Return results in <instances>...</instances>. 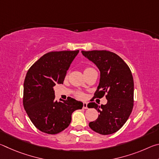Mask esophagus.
Instances as JSON below:
<instances>
[{"instance_id":"1","label":"esophagus","mask_w":159,"mask_h":159,"mask_svg":"<svg viewBox=\"0 0 159 159\" xmlns=\"http://www.w3.org/2000/svg\"><path fill=\"white\" fill-rule=\"evenodd\" d=\"M83 109H88V104L87 102H83Z\"/></svg>"}]
</instances>
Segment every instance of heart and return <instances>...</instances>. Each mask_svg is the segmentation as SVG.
I'll return each instance as SVG.
<instances>
[{
    "label": "heart",
    "instance_id": "1",
    "mask_svg": "<svg viewBox=\"0 0 159 159\" xmlns=\"http://www.w3.org/2000/svg\"><path fill=\"white\" fill-rule=\"evenodd\" d=\"M92 70H95L94 69L93 67H90V66H86L85 68L84 69V73H86V72H88V71H92ZM75 96H76V98H79V99H83L84 98V94H83L82 92H79V91H78V92L75 93Z\"/></svg>",
    "mask_w": 159,
    "mask_h": 159
}]
</instances>
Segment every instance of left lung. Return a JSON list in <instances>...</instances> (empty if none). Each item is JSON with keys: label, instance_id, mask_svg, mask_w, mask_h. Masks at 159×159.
<instances>
[{"label": "left lung", "instance_id": "8db88e82", "mask_svg": "<svg viewBox=\"0 0 159 159\" xmlns=\"http://www.w3.org/2000/svg\"><path fill=\"white\" fill-rule=\"evenodd\" d=\"M100 71V81L94 98L105 95L107 103L99 106L95 102L88 104L99 115L89 126L96 133L110 134L118 131L127 121L134 104V82L128 64L119 56L107 50L81 51Z\"/></svg>", "mask_w": 159, "mask_h": 159}]
</instances>
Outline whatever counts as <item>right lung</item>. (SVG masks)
<instances>
[{"instance_id":"obj_1","label":"right lung","mask_w":159,"mask_h":159,"mask_svg":"<svg viewBox=\"0 0 159 159\" xmlns=\"http://www.w3.org/2000/svg\"><path fill=\"white\" fill-rule=\"evenodd\" d=\"M79 50L52 51L32 65L24 83L23 105L31 121L43 133L55 134L69 125L71 114L83 103L71 98L55 99L54 87L63 83L70 64Z\"/></svg>"}]
</instances>
